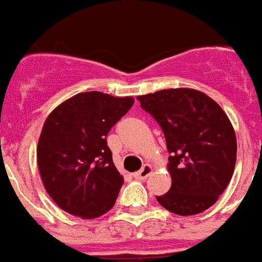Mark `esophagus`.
Segmentation results:
<instances>
[{
    "label": "esophagus",
    "mask_w": 262,
    "mask_h": 262,
    "mask_svg": "<svg viewBox=\"0 0 262 262\" xmlns=\"http://www.w3.org/2000/svg\"><path fill=\"white\" fill-rule=\"evenodd\" d=\"M151 171H153V168H151V165L150 164H144L142 167V170L137 171L136 174V178H139V180H146L150 174H151Z\"/></svg>",
    "instance_id": "1"
}]
</instances>
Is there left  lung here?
Masks as SVG:
<instances>
[{
	"label": "left lung",
	"instance_id": "1",
	"mask_svg": "<svg viewBox=\"0 0 262 262\" xmlns=\"http://www.w3.org/2000/svg\"><path fill=\"white\" fill-rule=\"evenodd\" d=\"M163 129L168 157L170 191L159 203L181 216L210 208L229 185L237 157L230 120L216 103L196 90L171 88L137 97Z\"/></svg>",
	"mask_w": 262,
	"mask_h": 262
}]
</instances>
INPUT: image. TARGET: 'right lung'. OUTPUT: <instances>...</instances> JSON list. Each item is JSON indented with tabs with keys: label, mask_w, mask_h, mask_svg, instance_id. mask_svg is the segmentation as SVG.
<instances>
[{
	"label": "right lung",
	"mask_w": 262,
	"mask_h": 262,
	"mask_svg": "<svg viewBox=\"0 0 262 262\" xmlns=\"http://www.w3.org/2000/svg\"><path fill=\"white\" fill-rule=\"evenodd\" d=\"M133 103L132 97L90 91L50 112L37 143V167L60 209L94 219L114 208L123 177L115 167L106 136Z\"/></svg>",
	"instance_id": "obj_1"
}]
</instances>
